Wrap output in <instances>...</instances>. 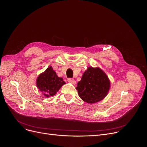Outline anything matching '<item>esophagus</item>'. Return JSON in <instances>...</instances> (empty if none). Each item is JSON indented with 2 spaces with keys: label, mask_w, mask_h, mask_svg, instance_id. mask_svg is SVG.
<instances>
[{
  "label": "esophagus",
  "mask_w": 147,
  "mask_h": 147,
  "mask_svg": "<svg viewBox=\"0 0 147 147\" xmlns=\"http://www.w3.org/2000/svg\"><path fill=\"white\" fill-rule=\"evenodd\" d=\"M67 81H68V82H69L73 84H75L76 83V81L74 80V79H73V78H69L67 79Z\"/></svg>",
  "instance_id": "esophagus-1"
}]
</instances>
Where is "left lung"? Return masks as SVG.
I'll use <instances>...</instances> for the list:
<instances>
[{
	"instance_id": "1",
	"label": "left lung",
	"mask_w": 147,
	"mask_h": 147,
	"mask_svg": "<svg viewBox=\"0 0 147 147\" xmlns=\"http://www.w3.org/2000/svg\"><path fill=\"white\" fill-rule=\"evenodd\" d=\"M109 88L110 81L106 74L98 67H89L78 82L76 90L84 101L94 103L105 97Z\"/></svg>"
}]
</instances>
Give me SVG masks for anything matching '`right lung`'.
Listing matches in <instances>:
<instances>
[{
  "instance_id": "add662e5",
  "label": "right lung",
  "mask_w": 147,
  "mask_h": 147,
  "mask_svg": "<svg viewBox=\"0 0 147 147\" xmlns=\"http://www.w3.org/2000/svg\"><path fill=\"white\" fill-rule=\"evenodd\" d=\"M65 84L63 78L56 75L51 66L40 74L36 80L38 88L47 97L55 95Z\"/></svg>"
}]
</instances>
